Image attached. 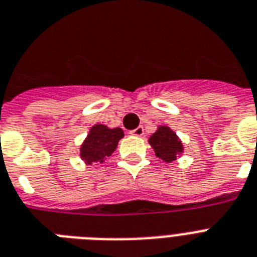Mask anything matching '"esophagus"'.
I'll use <instances>...</instances> for the list:
<instances>
[{
	"label": "esophagus",
	"mask_w": 257,
	"mask_h": 257,
	"mask_svg": "<svg viewBox=\"0 0 257 257\" xmlns=\"http://www.w3.org/2000/svg\"><path fill=\"white\" fill-rule=\"evenodd\" d=\"M131 135L136 136V137H141V136H144V128L139 126V128L133 129V131H131Z\"/></svg>",
	"instance_id": "esophagus-1"
}]
</instances>
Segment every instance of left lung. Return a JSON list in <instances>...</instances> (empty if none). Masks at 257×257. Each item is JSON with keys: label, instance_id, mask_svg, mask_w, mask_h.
Listing matches in <instances>:
<instances>
[{"label": "left lung", "instance_id": "obj_1", "mask_svg": "<svg viewBox=\"0 0 257 257\" xmlns=\"http://www.w3.org/2000/svg\"><path fill=\"white\" fill-rule=\"evenodd\" d=\"M148 143L156 156L168 164L181 157L185 152L181 139L168 125H158L157 131L150 136Z\"/></svg>", "mask_w": 257, "mask_h": 257}]
</instances>
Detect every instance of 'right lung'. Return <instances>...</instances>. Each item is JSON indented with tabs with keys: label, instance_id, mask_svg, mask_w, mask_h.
Segmentation results:
<instances>
[{
	"label": "right lung",
	"instance_id": "obj_1",
	"mask_svg": "<svg viewBox=\"0 0 257 257\" xmlns=\"http://www.w3.org/2000/svg\"><path fill=\"white\" fill-rule=\"evenodd\" d=\"M124 137L121 128H109L104 124H95L79 149V156L85 165L101 164L113 153L118 141Z\"/></svg>",
	"mask_w": 257,
	"mask_h": 257
}]
</instances>
